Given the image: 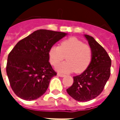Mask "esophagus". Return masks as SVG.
Here are the masks:
<instances>
[{
	"label": "esophagus",
	"instance_id": "1",
	"mask_svg": "<svg viewBox=\"0 0 120 120\" xmlns=\"http://www.w3.org/2000/svg\"><path fill=\"white\" fill-rule=\"evenodd\" d=\"M57 75L58 76H60V77H62V78H63V77H65V75H63V74H60V73H58Z\"/></svg>",
	"mask_w": 120,
	"mask_h": 120
}]
</instances>
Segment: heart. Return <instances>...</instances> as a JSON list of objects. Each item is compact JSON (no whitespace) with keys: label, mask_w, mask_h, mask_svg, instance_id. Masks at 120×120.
Listing matches in <instances>:
<instances>
[{"label":"heart","mask_w":120,"mask_h":120,"mask_svg":"<svg viewBox=\"0 0 120 120\" xmlns=\"http://www.w3.org/2000/svg\"><path fill=\"white\" fill-rule=\"evenodd\" d=\"M92 49L76 37H71L61 42L60 46L52 45L48 51L51 64L56 65L66 56L67 61L56 66V70L61 73L83 72L92 60Z\"/></svg>","instance_id":"obj_1"}]
</instances>
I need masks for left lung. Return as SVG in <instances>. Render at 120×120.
<instances>
[{
	"label": "left lung",
	"mask_w": 120,
	"mask_h": 120,
	"mask_svg": "<svg viewBox=\"0 0 120 120\" xmlns=\"http://www.w3.org/2000/svg\"><path fill=\"white\" fill-rule=\"evenodd\" d=\"M84 37L92 49V60L83 73L73 76V85L67 89L69 95L78 101H87L97 97L111 74V60L107 52L93 37Z\"/></svg>",
	"instance_id": "obj_1"
}]
</instances>
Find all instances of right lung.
I'll list each match as a JSON object with an SVG mask.
<instances>
[{
	"label": "right lung",
	"instance_id": "1",
	"mask_svg": "<svg viewBox=\"0 0 120 120\" xmlns=\"http://www.w3.org/2000/svg\"><path fill=\"white\" fill-rule=\"evenodd\" d=\"M67 34L39 30L17 43L9 52L6 66L10 86L16 95L31 101L45 93L51 78L56 75L49 62L48 51Z\"/></svg>",
	"mask_w": 120,
	"mask_h": 120
}]
</instances>
